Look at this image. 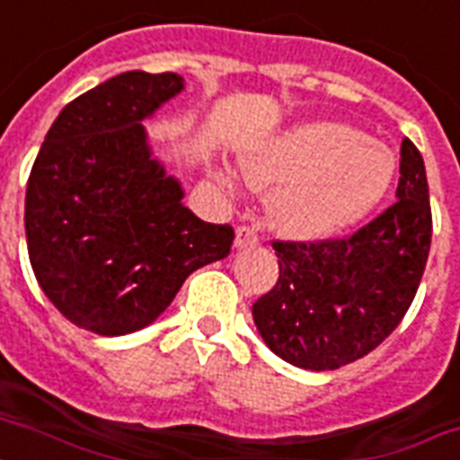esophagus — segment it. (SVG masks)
Returning <instances> with one entry per match:
<instances>
[{
    "mask_svg": "<svg viewBox=\"0 0 460 460\" xmlns=\"http://www.w3.org/2000/svg\"><path fill=\"white\" fill-rule=\"evenodd\" d=\"M234 245H236V251L255 248V245H258V234H255V229H252V226H238Z\"/></svg>",
    "mask_w": 460,
    "mask_h": 460,
    "instance_id": "esophagus-1",
    "label": "esophagus"
}]
</instances>
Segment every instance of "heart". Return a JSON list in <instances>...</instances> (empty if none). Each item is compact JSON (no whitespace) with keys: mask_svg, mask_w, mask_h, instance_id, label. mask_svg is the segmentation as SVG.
<instances>
[{"mask_svg":"<svg viewBox=\"0 0 460 460\" xmlns=\"http://www.w3.org/2000/svg\"><path fill=\"white\" fill-rule=\"evenodd\" d=\"M241 173L267 198L274 231L294 241L341 234L370 215L394 181V157L379 143L336 121H305L241 155ZM215 179L234 188L229 169Z\"/></svg>","mask_w":460,"mask_h":460,"instance_id":"1","label":"heart"}]
</instances>
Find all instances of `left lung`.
<instances>
[{
  "mask_svg": "<svg viewBox=\"0 0 460 460\" xmlns=\"http://www.w3.org/2000/svg\"><path fill=\"white\" fill-rule=\"evenodd\" d=\"M432 241L425 162L401 143L396 202L349 238L274 243L279 279L252 303L272 353L303 370H336L377 349L420 287Z\"/></svg>",
  "mask_w": 460,
  "mask_h": 460,
  "instance_id": "8db88e82",
  "label": "left lung"
}]
</instances>
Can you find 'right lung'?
<instances>
[{
	"instance_id": "obj_1",
	"label": "right lung",
	"mask_w": 460,
	"mask_h": 460,
	"mask_svg": "<svg viewBox=\"0 0 460 460\" xmlns=\"http://www.w3.org/2000/svg\"><path fill=\"white\" fill-rule=\"evenodd\" d=\"M179 74L126 71L54 119L25 190V241L40 288L68 322L100 336L138 332L188 274L224 260L229 224L183 205L143 121L183 90Z\"/></svg>"
}]
</instances>
